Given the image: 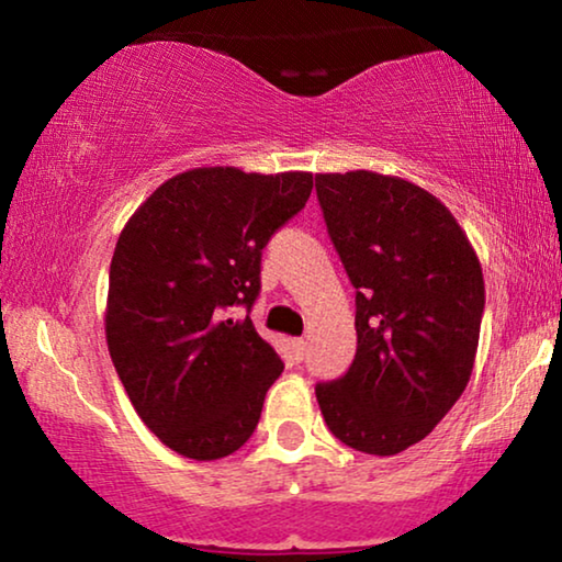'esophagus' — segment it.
Listing matches in <instances>:
<instances>
[{"mask_svg": "<svg viewBox=\"0 0 562 562\" xmlns=\"http://www.w3.org/2000/svg\"><path fill=\"white\" fill-rule=\"evenodd\" d=\"M291 352H294L296 360H304V356H306V340H302V337L291 340Z\"/></svg>", "mask_w": 562, "mask_h": 562, "instance_id": "34e87169", "label": "esophagus"}]
</instances>
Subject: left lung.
Listing matches in <instances>:
<instances>
[{
	"mask_svg": "<svg viewBox=\"0 0 562 562\" xmlns=\"http://www.w3.org/2000/svg\"><path fill=\"white\" fill-rule=\"evenodd\" d=\"M329 240L356 286L358 350L319 383L329 432L396 456L432 432L471 381L483 273L465 229L435 194L375 171L317 173Z\"/></svg>",
	"mask_w": 562,
	"mask_h": 562,
	"instance_id": "left-lung-1",
	"label": "left lung"
}]
</instances>
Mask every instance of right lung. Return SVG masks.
I'll return each mask as SVG.
<instances>
[{
    "instance_id": "right-lung-1",
    "label": "right lung",
    "mask_w": 562,
    "mask_h": 562,
    "mask_svg": "<svg viewBox=\"0 0 562 562\" xmlns=\"http://www.w3.org/2000/svg\"><path fill=\"white\" fill-rule=\"evenodd\" d=\"M310 194L306 171L189 168L122 227L106 348L137 417L183 458L233 456L258 425L283 363L233 306L256 302L260 252Z\"/></svg>"
}]
</instances>
